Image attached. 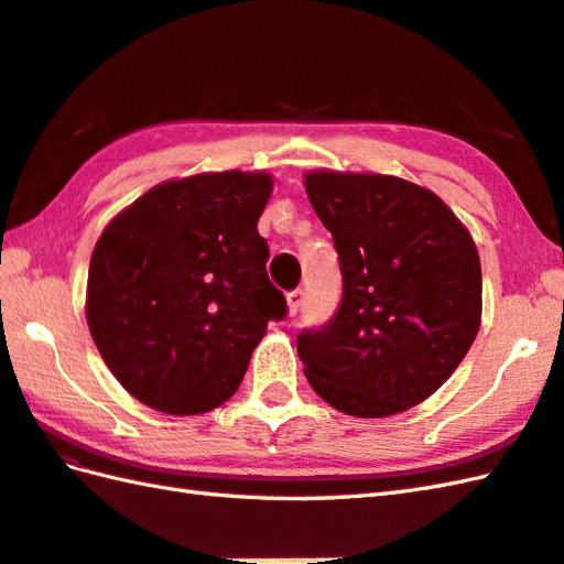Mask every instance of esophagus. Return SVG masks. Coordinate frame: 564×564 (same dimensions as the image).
<instances>
[{
    "instance_id": "esophagus-1",
    "label": "esophagus",
    "mask_w": 564,
    "mask_h": 564,
    "mask_svg": "<svg viewBox=\"0 0 564 564\" xmlns=\"http://www.w3.org/2000/svg\"><path fill=\"white\" fill-rule=\"evenodd\" d=\"M303 301H305V293H303V291L289 293V297H285V303H289V315H297V313H301Z\"/></svg>"
}]
</instances>
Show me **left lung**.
I'll return each instance as SVG.
<instances>
[{"label": "left lung", "instance_id": "8db88e82", "mask_svg": "<svg viewBox=\"0 0 564 564\" xmlns=\"http://www.w3.org/2000/svg\"><path fill=\"white\" fill-rule=\"evenodd\" d=\"M303 178L344 281L334 319L297 337L303 373L344 414L406 412L453 376L480 332L477 247L434 191L406 178L332 170Z\"/></svg>", "mask_w": 564, "mask_h": 564}]
</instances>
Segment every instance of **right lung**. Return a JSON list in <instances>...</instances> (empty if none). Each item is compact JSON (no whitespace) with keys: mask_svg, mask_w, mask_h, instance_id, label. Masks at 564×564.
I'll list each match as a JSON object with an SVG mask.
<instances>
[{"mask_svg":"<svg viewBox=\"0 0 564 564\" xmlns=\"http://www.w3.org/2000/svg\"><path fill=\"white\" fill-rule=\"evenodd\" d=\"M269 172H206L152 186L104 227L87 325L116 380L176 416L230 400L285 297L257 230Z\"/></svg>","mask_w":564,"mask_h":564,"instance_id":"obj_1","label":"right lung"}]
</instances>
